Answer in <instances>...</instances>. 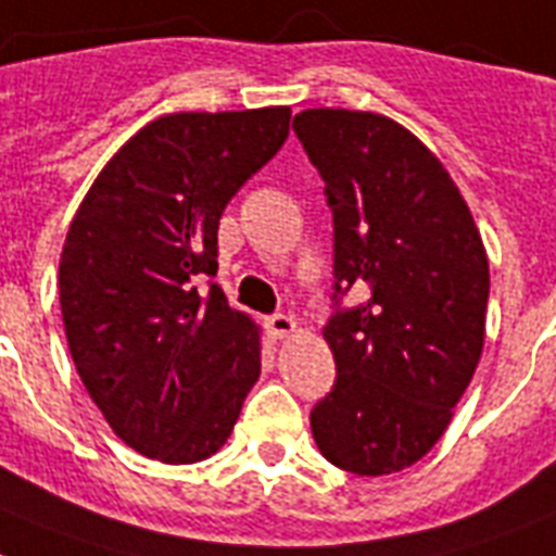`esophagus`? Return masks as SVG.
<instances>
[{
	"label": "esophagus",
	"mask_w": 556,
	"mask_h": 556,
	"mask_svg": "<svg viewBox=\"0 0 556 556\" xmlns=\"http://www.w3.org/2000/svg\"><path fill=\"white\" fill-rule=\"evenodd\" d=\"M265 328L270 331V337L282 340V337H288V333L296 331V323H293L291 317H286V314H270V317L265 319Z\"/></svg>",
	"instance_id": "obj_1"
}]
</instances>
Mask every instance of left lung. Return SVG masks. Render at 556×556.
Segmentation results:
<instances>
[{"instance_id": "obj_1", "label": "left lung", "mask_w": 556, "mask_h": 556, "mask_svg": "<svg viewBox=\"0 0 556 556\" xmlns=\"http://www.w3.org/2000/svg\"><path fill=\"white\" fill-rule=\"evenodd\" d=\"M333 214L337 382L311 410L323 457L382 477L434 448L480 363L489 256L457 185L410 130L345 108L293 116ZM356 290L361 302L342 306Z\"/></svg>"}]
</instances>
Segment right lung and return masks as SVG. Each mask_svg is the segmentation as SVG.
<instances>
[{"mask_svg": "<svg viewBox=\"0 0 556 556\" xmlns=\"http://www.w3.org/2000/svg\"><path fill=\"white\" fill-rule=\"evenodd\" d=\"M288 122L286 105L148 122L71 223L59 260L67 349L108 426L146 457L216 454L260 377L256 325L211 279L219 216L282 148Z\"/></svg>", "mask_w": 556, "mask_h": 556, "instance_id": "1", "label": "right lung"}]
</instances>
